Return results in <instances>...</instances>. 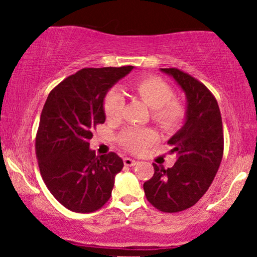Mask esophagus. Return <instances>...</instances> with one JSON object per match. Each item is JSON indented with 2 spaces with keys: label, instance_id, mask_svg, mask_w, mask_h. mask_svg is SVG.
Segmentation results:
<instances>
[{
  "label": "esophagus",
  "instance_id": "1",
  "mask_svg": "<svg viewBox=\"0 0 257 257\" xmlns=\"http://www.w3.org/2000/svg\"><path fill=\"white\" fill-rule=\"evenodd\" d=\"M123 162H124V166H126V167H134L135 164H137V161H135V159L129 158V157H125Z\"/></svg>",
  "mask_w": 257,
  "mask_h": 257
}]
</instances>
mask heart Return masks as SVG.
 I'll list each match as a JSON object with an SVG mask.
<instances>
[{
	"label": "heart",
	"mask_w": 257,
	"mask_h": 257,
	"mask_svg": "<svg viewBox=\"0 0 257 257\" xmlns=\"http://www.w3.org/2000/svg\"><path fill=\"white\" fill-rule=\"evenodd\" d=\"M131 89L147 106L152 108V119L164 131H174L184 122L186 107L181 100L174 98L172 85L156 76L135 79ZM124 108V98L118 89H111L104 100V112L107 120L120 119ZM119 144L128 151L138 153L156 141L151 129L129 128L119 135Z\"/></svg>",
	"instance_id": "heart-1"
}]
</instances>
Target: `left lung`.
<instances>
[{
    "label": "left lung",
    "mask_w": 257,
    "mask_h": 257,
    "mask_svg": "<svg viewBox=\"0 0 257 257\" xmlns=\"http://www.w3.org/2000/svg\"><path fill=\"white\" fill-rule=\"evenodd\" d=\"M178 82L187 98L185 124L168 141L172 168L153 163L144 184L146 198L158 210L179 213L196 204L210 187L223 155L222 118L216 99L202 82L175 67L161 69Z\"/></svg>",
    "instance_id": "8db88e82"
}]
</instances>
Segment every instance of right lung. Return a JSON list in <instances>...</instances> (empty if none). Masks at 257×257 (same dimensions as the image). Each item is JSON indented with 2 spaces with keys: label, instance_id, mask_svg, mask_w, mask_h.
Wrapping results in <instances>:
<instances>
[{
  "label": "right lung",
  "instance_id": "obj_1",
  "mask_svg": "<svg viewBox=\"0 0 257 257\" xmlns=\"http://www.w3.org/2000/svg\"><path fill=\"white\" fill-rule=\"evenodd\" d=\"M134 66L85 67L53 88L41 113L36 157L41 175L60 204L75 213H93L111 197L123 168L117 153L96 156L89 140L105 122L104 98Z\"/></svg>",
  "mask_w": 257,
  "mask_h": 257
}]
</instances>
